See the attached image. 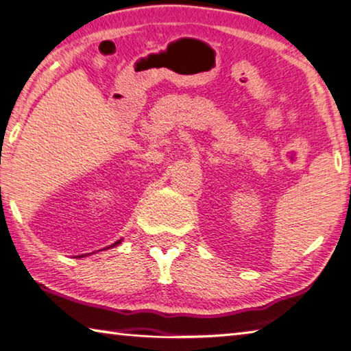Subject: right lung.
I'll use <instances>...</instances> for the list:
<instances>
[{
    "label": "right lung",
    "instance_id": "1",
    "mask_svg": "<svg viewBox=\"0 0 351 351\" xmlns=\"http://www.w3.org/2000/svg\"><path fill=\"white\" fill-rule=\"evenodd\" d=\"M120 242H121V241H117V242H115V243H112V245H110V247H115V245H119ZM82 256H84V254H82Z\"/></svg>",
    "mask_w": 351,
    "mask_h": 351
}]
</instances>
